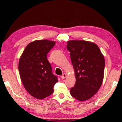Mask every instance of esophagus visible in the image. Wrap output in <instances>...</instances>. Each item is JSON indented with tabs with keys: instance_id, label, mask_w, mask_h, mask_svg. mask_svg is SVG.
Returning a JSON list of instances; mask_svg holds the SVG:
<instances>
[{
	"instance_id": "34e87169",
	"label": "esophagus",
	"mask_w": 122,
	"mask_h": 122,
	"mask_svg": "<svg viewBox=\"0 0 122 122\" xmlns=\"http://www.w3.org/2000/svg\"><path fill=\"white\" fill-rule=\"evenodd\" d=\"M66 76H67V75H66V73H64V74H63L62 76H61V79H65L66 77Z\"/></svg>"
}]
</instances>
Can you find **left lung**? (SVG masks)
Here are the masks:
<instances>
[{
  "label": "left lung",
  "mask_w": 122,
  "mask_h": 122,
  "mask_svg": "<svg viewBox=\"0 0 122 122\" xmlns=\"http://www.w3.org/2000/svg\"><path fill=\"white\" fill-rule=\"evenodd\" d=\"M76 81L71 96L79 101L92 97L101 88L104 78L105 59L96 44L86 41H67Z\"/></svg>",
  "instance_id": "left-lung-1"
}]
</instances>
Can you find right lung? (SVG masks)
Returning <instances> with one entry per match:
<instances>
[{"label": "right lung", "mask_w": 122, "mask_h": 122, "mask_svg": "<svg viewBox=\"0 0 122 122\" xmlns=\"http://www.w3.org/2000/svg\"><path fill=\"white\" fill-rule=\"evenodd\" d=\"M56 42L36 40L29 43L19 58V71L21 82L33 97L43 99L53 93L58 79L53 74L46 55Z\"/></svg>", "instance_id": "add662e5"}]
</instances>
